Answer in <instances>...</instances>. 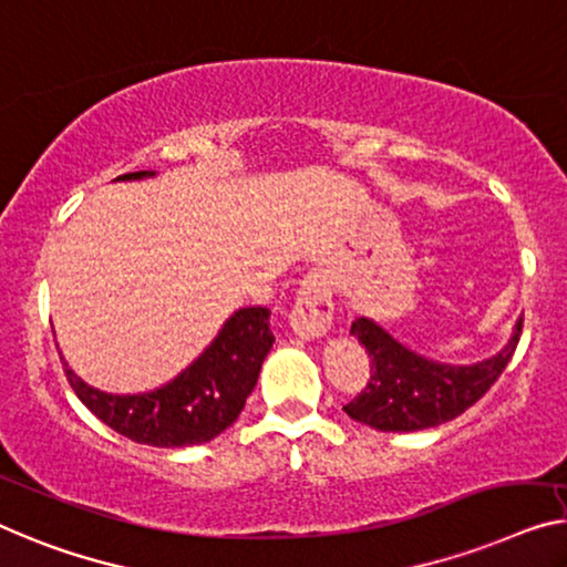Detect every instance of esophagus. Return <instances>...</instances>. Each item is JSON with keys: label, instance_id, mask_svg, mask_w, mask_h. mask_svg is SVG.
Instances as JSON below:
<instances>
[{"label": "esophagus", "instance_id": "1", "mask_svg": "<svg viewBox=\"0 0 567 567\" xmlns=\"http://www.w3.org/2000/svg\"><path fill=\"white\" fill-rule=\"evenodd\" d=\"M333 323V290L323 272H310L300 282L290 312V328L300 338H320Z\"/></svg>", "mask_w": 567, "mask_h": 567}]
</instances>
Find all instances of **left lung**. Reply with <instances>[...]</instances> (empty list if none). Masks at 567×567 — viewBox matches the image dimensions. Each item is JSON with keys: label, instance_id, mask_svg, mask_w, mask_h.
<instances>
[{"label": "left lung", "instance_id": "1", "mask_svg": "<svg viewBox=\"0 0 567 567\" xmlns=\"http://www.w3.org/2000/svg\"><path fill=\"white\" fill-rule=\"evenodd\" d=\"M351 333L371 359V379L359 396L346 404V415L382 433H412L458 417L484 396L509 364L519 343L522 318L509 343L496 357L471 367L430 361L377 326L357 318Z\"/></svg>", "mask_w": 567, "mask_h": 567}]
</instances>
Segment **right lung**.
Masks as SVG:
<instances>
[{"mask_svg": "<svg viewBox=\"0 0 567 567\" xmlns=\"http://www.w3.org/2000/svg\"><path fill=\"white\" fill-rule=\"evenodd\" d=\"M152 175V171H140L116 181ZM272 343L269 310L239 308L188 369L152 392H101L75 377L65 361L63 367L79 400L120 435L142 445L185 447L214 441L239 417Z\"/></svg>", "mask_w": 567, "mask_h": 567, "instance_id": "obj_1", "label": "right lung"}]
</instances>
